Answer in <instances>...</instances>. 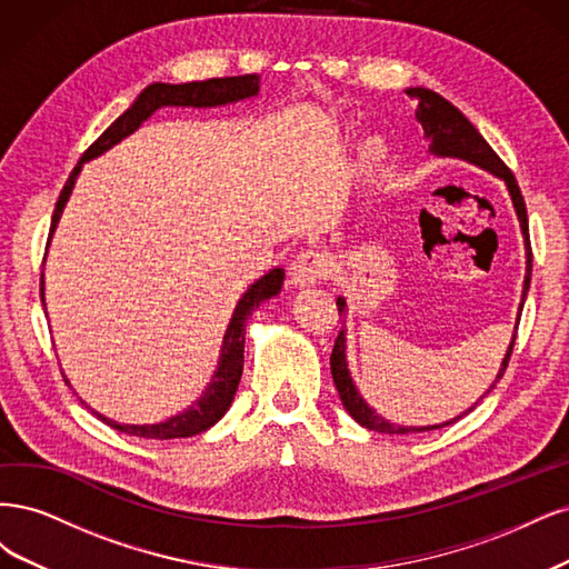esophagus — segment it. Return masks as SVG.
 Instances as JSON below:
<instances>
[{"label":"esophagus","mask_w":569,"mask_h":569,"mask_svg":"<svg viewBox=\"0 0 569 569\" xmlns=\"http://www.w3.org/2000/svg\"><path fill=\"white\" fill-rule=\"evenodd\" d=\"M328 267H331V260L323 250H302L290 264V281L296 288L315 286L326 277Z\"/></svg>","instance_id":"obj_1"}]
</instances>
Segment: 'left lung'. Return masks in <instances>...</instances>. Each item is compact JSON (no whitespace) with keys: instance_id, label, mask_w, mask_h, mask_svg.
I'll return each instance as SVG.
<instances>
[{"instance_id":"left-lung-1","label":"left lung","mask_w":569,"mask_h":569,"mask_svg":"<svg viewBox=\"0 0 569 569\" xmlns=\"http://www.w3.org/2000/svg\"><path fill=\"white\" fill-rule=\"evenodd\" d=\"M407 94L416 101V120L423 127V134L430 141V153L439 156V158H461L468 160L472 164H478V168L497 174L506 181L510 200H512V208L518 212L520 219V229H522V238H525V258H527V271H525V286H522V302H520V311L527 298V290H529V279H531V246H529V224H527V208H525V198L520 193V187L516 177L508 170V164L493 153L491 146L485 141V137L475 130V124L458 111V108L447 101L445 97H439L437 91L426 89V87H411L407 89ZM338 311L340 317L347 311V302L345 298H338ZM518 323H520V315H518ZM518 323H516V333H512V340L508 345V352L501 361V369L497 373V380L491 382V388L497 385L506 371L508 359L512 355V345H516V336H518ZM345 328L338 333L336 345H333V355H331V373H333V382L338 388V395L342 399V407L350 411V416L357 420L359 426L376 430V432H388V435H407V432H426V430H439L445 426L456 423V420H461L466 413L472 411V407L456 416L447 423H439V426H426V428H413V426H397L390 423V420H385L382 416H378L369 405H366L363 397L357 392L355 388V380L347 371V355H345ZM489 388V390H491ZM487 390V392H489ZM485 392V395H487ZM482 399V397H480ZM475 407H478V401H475Z\"/></svg>"}]
</instances>
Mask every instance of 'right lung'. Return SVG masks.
<instances>
[{
	"label": "right lung",
	"instance_id": "add662e5",
	"mask_svg": "<svg viewBox=\"0 0 569 569\" xmlns=\"http://www.w3.org/2000/svg\"><path fill=\"white\" fill-rule=\"evenodd\" d=\"M260 91V76H236V78H212V80H203V82H187V84H164V82H153L146 87L141 94L137 97V101L127 108V111L108 127V130L89 146V149L82 153L80 162L76 164V170L70 172L66 187L57 200V208H53V217H51V229H49V241L51 233L57 231V224L61 219V212L68 203V198L72 193V187H76V179L82 170V164L87 160H94L101 153H106L108 149H113L116 143H120L124 137H130L132 132H137L143 120H149L158 108L164 106H191V108H214V106H227V103H236L243 101L250 97H258ZM49 246V243H47ZM283 277L286 271L281 267L271 269L269 273H264L262 279L254 281L246 292L243 298L238 300L231 321L227 326V333L222 340V350H219V363L217 371L210 380V385L206 388V392L200 395L193 405L181 411L162 423H153V426H124L118 423V420L106 418L101 413H97L106 426H111L113 430L127 432V435H137V437H146V439H174V437H191L198 432H206L208 428H212L219 418H222L231 401L233 395L238 390V382H241V373H243V345H246V321L258 309L264 300L279 296V290L283 286ZM40 296L44 302V273L40 281ZM68 382V380H66ZM84 405V401H82Z\"/></svg>",
	"mask_w": 569,
	"mask_h": 569
}]
</instances>
